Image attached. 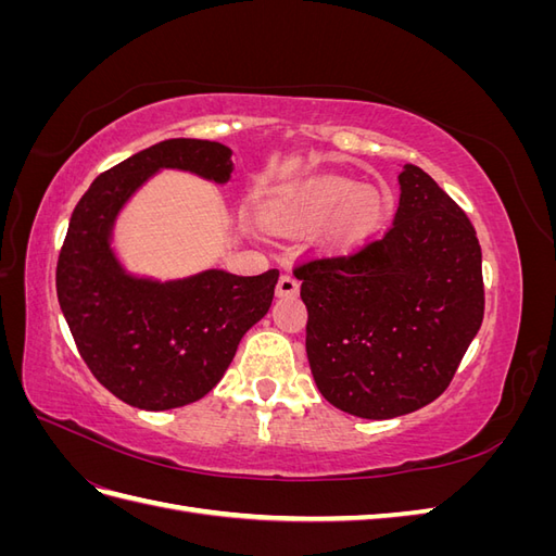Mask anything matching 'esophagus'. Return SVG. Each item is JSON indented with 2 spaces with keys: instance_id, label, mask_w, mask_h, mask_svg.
I'll list each match as a JSON object with an SVG mask.
<instances>
[{
  "instance_id": "esophagus-1",
  "label": "esophagus",
  "mask_w": 556,
  "mask_h": 556,
  "mask_svg": "<svg viewBox=\"0 0 556 556\" xmlns=\"http://www.w3.org/2000/svg\"><path fill=\"white\" fill-rule=\"evenodd\" d=\"M278 296H296L299 294V280L292 274H282L276 285Z\"/></svg>"
}]
</instances>
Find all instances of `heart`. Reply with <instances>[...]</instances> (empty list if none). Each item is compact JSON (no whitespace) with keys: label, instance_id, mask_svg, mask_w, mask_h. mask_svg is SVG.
I'll list each match as a JSON object with an SVG mask.
<instances>
[{"label":"heart","instance_id":"1","mask_svg":"<svg viewBox=\"0 0 556 556\" xmlns=\"http://www.w3.org/2000/svg\"><path fill=\"white\" fill-rule=\"evenodd\" d=\"M387 197L376 188H359L357 180L323 176L266 208V223L282 231H304L323 225V245L350 252L376 237L387 215Z\"/></svg>","mask_w":556,"mask_h":556}]
</instances>
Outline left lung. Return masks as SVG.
<instances>
[{
	"mask_svg": "<svg viewBox=\"0 0 556 556\" xmlns=\"http://www.w3.org/2000/svg\"><path fill=\"white\" fill-rule=\"evenodd\" d=\"M399 185L384 237L294 268L317 390L364 419L439 399L484 315L482 250L466 213L415 164L403 166Z\"/></svg>",
	"mask_w": 556,
	"mask_h": 556,
	"instance_id": "left-lung-1",
	"label": "left lung"
}]
</instances>
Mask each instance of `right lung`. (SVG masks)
I'll return each instance as SVG.
<instances>
[{
    "mask_svg": "<svg viewBox=\"0 0 556 556\" xmlns=\"http://www.w3.org/2000/svg\"><path fill=\"white\" fill-rule=\"evenodd\" d=\"M160 169L227 182L231 150L169 139L97 176L72 213L55 274L83 362L113 396L141 410H172L206 396L243 333L271 308L278 282V268L260 276L208 268L166 282L127 274L111 248L117 213Z\"/></svg>",
    "mask_w": 556,
    "mask_h": 556,
    "instance_id": "obj_1",
    "label": "right lung"
}]
</instances>
